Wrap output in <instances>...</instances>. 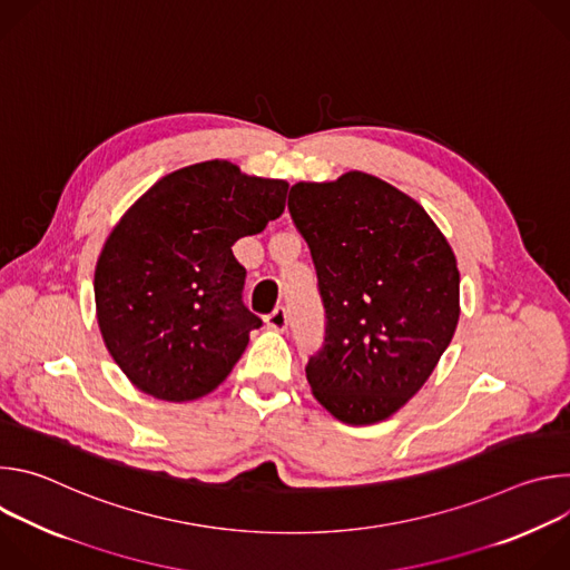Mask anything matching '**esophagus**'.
<instances>
[{"label":"esophagus","instance_id":"1","mask_svg":"<svg viewBox=\"0 0 570 570\" xmlns=\"http://www.w3.org/2000/svg\"><path fill=\"white\" fill-rule=\"evenodd\" d=\"M266 324L275 332H284L288 327V313L284 306H277L273 313L266 315Z\"/></svg>","mask_w":570,"mask_h":570}]
</instances>
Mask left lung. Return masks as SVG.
Wrapping results in <instances>:
<instances>
[{"label": "left lung", "mask_w": 570, "mask_h": 570, "mask_svg": "<svg viewBox=\"0 0 570 570\" xmlns=\"http://www.w3.org/2000/svg\"><path fill=\"white\" fill-rule=\"evenodd\" d=\"M288 212L327 320L308 385L345 424L383 422L420 392L455 334V255L417 200L363 171L293 185Z\"/></svg>", "instance_id": "left-lung-1"}]
</instances>
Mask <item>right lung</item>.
<instances>
[{
  "label": "right lung",
  "mask_w": 570,
  "mask_h": 570,
  "mask_svg": "<svg viewBox=\"0 0 570 570\" xmlns=\"http://www.w3.org/2000/svg\"><path fill=\"white\" fill-rule=\"evenodd\" d=\"M286 180L209 159L157 180L115 225L95 271L104 343L130 383L161 401L216 390L250 332L246 268L232 255L286 207Z\"/></svg>",
  "instance_id": "right-lung-1"
}]
</instances>
